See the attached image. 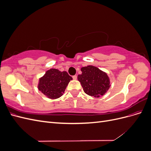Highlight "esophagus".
I'll return each mask as SVG.
<instances>
[{"label": "esophagus", "instance_id": "obj_1", "mask_svg": "<svg viewBox=\"0 0 151 151\" xmlns=\"http://www.w3.org/2000/svg\"><path fill=\"white\" fill-rule=\"evenodd\" d=\"M72 78L74 80H76L77 78V76H72Z\"/></svg>", "mask_w": 151, "mask_h": 151}]
</instances>
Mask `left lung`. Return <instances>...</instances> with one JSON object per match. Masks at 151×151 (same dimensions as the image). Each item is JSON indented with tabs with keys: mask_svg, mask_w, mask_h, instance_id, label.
Wrapping results in <instances>:
<instances>
[{
	"mask_svg": "<svg viewBox=\"0 0 151 151\" xmlns=\"http://www.w3.org/2000/svg\"><path fill=\"white\" fill-rule=\"evenodd\" d=\"M82 74L78 75L84 93L91 96L99 98L105 94L111 86L109 77L105 72L99 68L88 65L81 68Z\"/></svg>",
	"mask_w": 151,
	"mask_h": 151,
	"instance_id": "left-lung-1",
	"label": "left lung"
}]
</instances>
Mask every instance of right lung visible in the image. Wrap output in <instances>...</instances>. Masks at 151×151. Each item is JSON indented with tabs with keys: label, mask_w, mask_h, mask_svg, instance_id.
Returning a JSON list of instances; mask_svg holds the SVG:
<instances>
[{
	"label": "right lung",
	"mask_w": 151,
	"mask_h": 151,
	"mask_svg": "<svg viewBox=\"0 0 151 151\" xmlns=\"http://www.w3.org/2000/svg\"><path fill=\"white\" fill-rule=\"evenodd\" d=\"M72 77L66 71L50 68L39 79L38 88L48 98L55 99L61 97Z\"/></svg>",
	"instance_id": "right-lung-1"
}]
</instances>
